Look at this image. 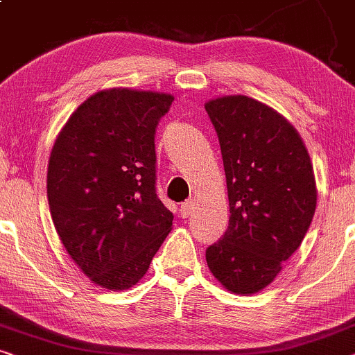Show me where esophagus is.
<instances>
[{
    "label": "esophagus",
    "mask_w": 355,
    "mask_h": 355,
    "mask_svg": "<svg viewBox=\"0 0 355 355\" xmlns=\"http://www.w3.org/2000/svg\"><path fill=\"white\" fill-rule=\"evenodd\" d=\"M191 212H193V201L189 199V201L182 204V207H180V214H182L183 218H187V217H189V214Z\"/></svg>",
    "instance_id": "obj_1"
}]
</instances>
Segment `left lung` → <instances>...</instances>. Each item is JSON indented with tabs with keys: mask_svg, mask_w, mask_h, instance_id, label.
I'll return each instance as SVG.
<instances>
[{
	"mask_svg": "<svg viewBox=\"0 0 355 355\" xmlns=\"http://www.w3.org/2000/svg\"><path fill=\"white\" fill-rule=\"evenodd\" d=\"M227 177L230 223L206 249L209 270L234 294L268 286L301 246L315 214L317 187L297 130L243 94L211 99Z\"/></svg>",
	"mask_w": 355,
	"mask_h": 355,
	"instance_id": "8db88e82",
	"label": "left lung"
}]
</instances>
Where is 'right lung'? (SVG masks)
<instances>
[{"label": "right lung", "instance_id": "1", "mask_svg": "<svg viewBox=\"0 0 355 355\" xmlns=\"http://www.w3.org/2000/svg\"><path fill=\"white\" fill-rule=\"evenodd\" d=\"M172 94L103 89L83 101L54 141L48 202L69 256L98 286L122 291L148 272L172 230L156 194L154 135Z\"/></svg>", "mask_w": 355, "mask_h": 355}]
</instances>
